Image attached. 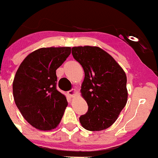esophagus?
<instances>
[{
    "label": "esophagus",
    "mask_w": 158,
    "mask_h": 158,
    "mask_svg": "<svg viewBox=\"0 0 158 158\" xmlns=\"http://www.w3.org/2000/svg\"><path fill=\"white\" fill-rule=\"evenodd\" d=\"M76 93H77V92H76V89H72V90H70L68 92V94H69L70 97H73Z\"/></svg>",
    "instance_id": "1"
}]
</instances>
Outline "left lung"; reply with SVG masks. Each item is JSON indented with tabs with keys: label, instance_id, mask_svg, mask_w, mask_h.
<instances>
[{
	"label": "left lung",
	"instance_id": "1",
	"mask_svg": "<svg viewBox=\"0 0 158 158\" xmlns=\"http://www.w3.org/2000/svg\"><path fill=\"white\" fill-rule=\"evenodd\" d=\"M72 54L85 73L80 91L89 109L79 118L81 125L92 131L109 128L128 101L125 71L100 47H74Z\"/></svg>",
	"mask_w": 158,
	"mask_h": 158
}]
</instances>
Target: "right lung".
Wrapping results in <instances>:
<instances>
[{
  "label": "right lung",
  "instance_id": "obj_1",
  "mask_svg": "<svg viewBox=\"0 0 158 158\" xmlns=\"http://www.w3.org/2000/svg\"><path fill=\"white\" fill-rule=\"evenodd\" d=\"M71 47H44L30 53L19 66L13 82L14 102L25 120L41 131L60 124L68 102L56 89L58 69Z\"/></svg>",
  "mask_w": 158,
  "mask_h": 158
}]
</instances>
